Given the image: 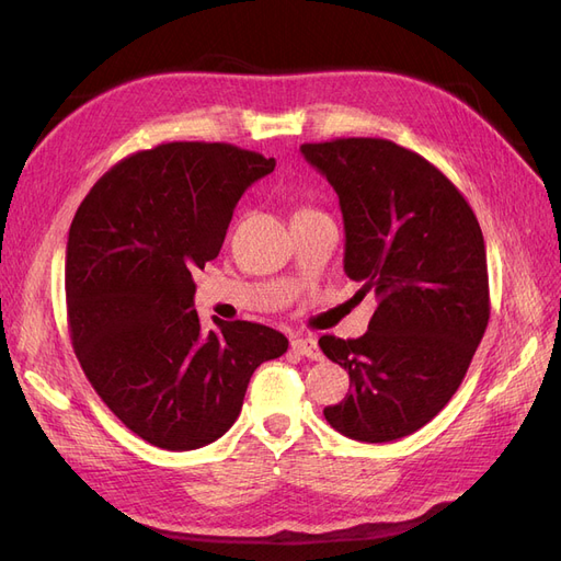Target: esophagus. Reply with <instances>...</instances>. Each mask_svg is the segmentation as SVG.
Listing matches in <instances>:
<instances>
[{
    "label": "esophagus",
    "instance_id": "1",
    "mask_svg": "<svg viewBox=\"0 0 561 561\" xmlns=\"http://www.w3.org/2000/svg\"><path fill=\"white\" fill-rule=\"evenodd\" d=\"M290 346H293L295 353L307 355V358H311V360H320V358H322V353H320V348H318L316 336H295Z\"/></svg>",
    "mask_w": 561,
    "mask_h": 561
}]
</instances>
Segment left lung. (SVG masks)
<instances>
[{
    "label": "left lung",
    "mask_w": 561,
    "mask_h": 561,
    "mask_svg": "<svg viewBox=\"0 0 561 561\" xmlns=\"http://www.w3.org/2000/svg\"><path fill=\"white\" fill-rule=\"evenodd\" d=\"M301 154L339 196L346 276L379 297L363 336L318 339L351 377L322 414L360 443L412 435L451 400L486 330L480 222L439 168L390 140L307 142Z\"/></svg>",
    "instance_id": "obj_1"
}]
</instances>
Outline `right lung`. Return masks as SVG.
<instances>
[{
    "label": "right lung",
    "instance_id": "right-lung-1",
    "mask_svg": "<svg viewBox=\"0 0 561 561\" xmlns=\"http://www.w3.org/2000/svg\"><path fill=\"white\" fill-rule=\"evenodd\" d=\"M276 159L168 142L112 165L81 201L65 257L67 325L95 393L145 443L190 451L239 419L252 371L287 339L248 320L201 328L192 274L215 260L236 203Z\"/></svg>",
    "mask_w": 561,
    "mask_h": 561
}]
</instances>
